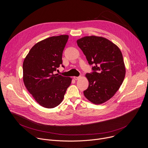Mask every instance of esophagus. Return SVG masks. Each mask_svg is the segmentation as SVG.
<instances>
[{"label":"esophagus","instance_id":"34e87169","mask_svg":"<svg viewBox=\"0 0 148 148\" xmlns=\"http://www.w3.org/2000/svg\"><path fill=\"white\" fill-rule=\"evenodd\" d=\"M79 77H74V79L75 80H77V79H78L79 78Z\"/></svg>","mask_w":148,"mask_h":148}]
</instances>
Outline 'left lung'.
Wrapping results in <instances>:
<instances>
[{
  "mask_svg": "<svg viewBox=\"0 0 148 148\" xmlns=\"http://www.w3.org/2000/svg\"><path fill=\"white\" fill-rule=\"evenodd\" d=\"M77 42L92 66V72L86 74L89 86L84 94L95 104L103 103L114 96L124 81L122 53L116 45L102 37L85 36Z\"/></svg>",
  "mask_w": 148,
  "mask_h": 148,
  "instance_id": "8db88e82",
  "label": "left lung"
}]
</instances>
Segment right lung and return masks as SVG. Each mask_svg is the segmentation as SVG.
Segmentation results:
<instances>
[{"label":"right lung","instance_id":"obj_1","mask_svg":"<svg viewBox=\"0 0 148 148\" xmlns=\"http://www.w3.org/2000/svg\"><path fill=\"white\" fill-rule=\"evenodd\" d=\"M69 36L46 38L35 44L23 63V81L28 92L42 106L53 108L63 101L71 78L55 74L63 65V52Z\"/></svg>","mask_w":148,"mask_h":148}]
</instances>
